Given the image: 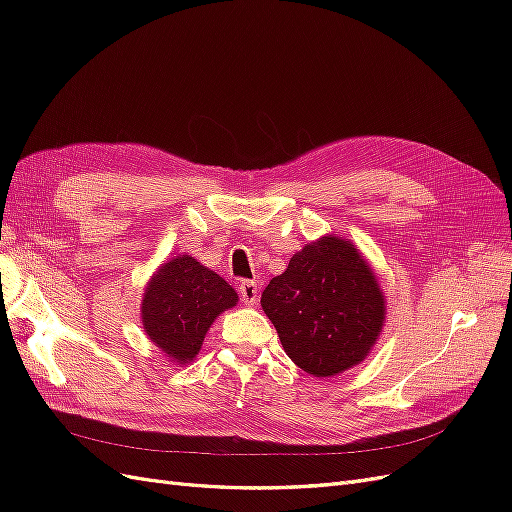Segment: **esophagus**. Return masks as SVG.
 I'll return each mask as SVG.
<instances>
[{
    "label": "esophagus",
    "mask_w": 512,
    "mask_h": 512,
    "mask_svg": "<svg viewBox=\"0 0 512 512\" xmlns=\"http://www.w3.org/2000/svg\"><path fill=\"white\" fill-rule=\"evenodd\" d=\"M258 284L254 280H243L239 284V294H241V301L247 307H254L258 303Z\"/></svg>",
    "instance_id": "1"
}]
</instances>
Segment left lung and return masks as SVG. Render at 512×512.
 <instances>
[{
  "label": "left lung",
  "instance_id": "8db88e82",
  "mask_svg": "<svg viewBox=\"0 0 512 512\" xmlns=\"http://www.w3.org/2000/svg\"><path fill=\"white\" fill-rule=\"evenodd\" d=\"M294 365L331 378L359 365L378 342L386 301L369 262L342 237L305 245L260 297Z\"/></svg>",
  "mask_w": 512,
  "mask_h": 512
}]
</instances>
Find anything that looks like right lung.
<instances>
[{
    "mask_svg": "<svg viewBox=\"0 0 512 512\" xmlns=\"http://www.w3.org/2000/svg\"><path fill=\"white\" fill-rule=\"evenodd\" d=\"M239 301L235 288L188 254L151 275L143 292V329L170 361L185 365L196 359L213 320Z\"/></svg>",
    "mask_w": 512,
    "mask_h": 512,
    "instance_id": "add662e5",
    "label": "right lung"
}]
</instances>
